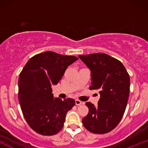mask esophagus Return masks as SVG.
Instances as JSON below:
<instances>
[{"label": "esophagus", "instance_id": "1", "mask_svg": "<svg viewBox=\"0 0 148 148\" xmlns=\"http://www.w3.org/2000/svg\"><path fill=\"white\" fill-rule=\"evenodd\" d=\"M75 103H76V105H77V106H80V105H81L83 103L82 101H80V100H79V99H76Z\"/></svg>", "mask_w": 148, "mask_h": 148}]
</instances>
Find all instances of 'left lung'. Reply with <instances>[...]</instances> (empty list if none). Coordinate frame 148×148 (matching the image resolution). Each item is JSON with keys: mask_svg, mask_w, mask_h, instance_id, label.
Masks as SVG:
<instances>
[{"mask_svg": "<svg viewBox=\"0 0 148 148\" xmlns=\"http://www.w3.org/2000/svg\"><path fill=\"white\" fill-rule=\"evenodd\" d=\"M91 72L90 90L99 91L97 106L86 102L88 114L82 119L85 128L94 134L115 129L123 118L130 94V78L120 60L106 53L79 56Z\"/></svg>", "mask_w": 148, "mask_h": 148, "instance_id": "obj_1", "label": "left lung"}]
</instances>
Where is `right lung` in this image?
I'll return each instance as SVG.
<instances>
[{
    "label": "right lung",
    "instance_id": "1",
    "mask_svg": "<svg viewBox=\"0 0 148 148\" xmlns=\"http://www.w3.org/2000/svg\"><path fill=\"white\" fill-rule=\"evenodd\" d=\"M78 59L46 51L30 58L20 73L18 101L25 120L37 134L52 136L62 129L75 101L53 98L51 86L60 81L67 67Z\"/></svg>",
    "mask_w": 148,
    "mask_h": 148
}]
</instances>
